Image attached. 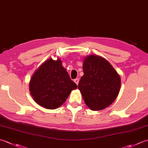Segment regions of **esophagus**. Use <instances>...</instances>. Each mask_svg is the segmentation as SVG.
Instances as JSON below:
<instances>
[{"instance_id":"1","label":"esophagus","mask_w":148,"mask_h":148,"mask_svg":"<svg viewBox=\"0 0 148 148\" xmlns=\"http://www.w3.org/2000/svg\"><path fill=\"white\" fill-rule=\"evenodd\" d=\"M74 83H76L77 85L78 84V83H79V79H78V78H76V79H75L74 80Z\"/></svg>"}]
</instances>
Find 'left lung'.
<instances>
[{
	"instance_id": "8db88e82",
	"label": "left lung",
	"mask_w": 148,
	"mask_h": 148,
	"mask_svg": "<svg viewBox=\"0 0 148 148\" xmlns=\"http://www.w3.org/2000/svg\"><path fill=\"white\" fill-rule=\"evenodd\" d=\"M84 75L78 88L86 105L92 111L108 108L118 97L121 78L111 64L104 58L90 55L84 57Z\"/></svg>"
}]
</instances>
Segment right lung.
I'll use <instances>...</instances> for the list:
<instances>
[{
	"mask_svg": "<svg viewBox=\"0 0 148 148\" xmlns=\"http://www.w3.org/2000/svg\"><path fill=\"white\" fill-rule=\"evenodd\" d=\"M77 88L60 58L47 60L34 72L29 82V90L37 104L48 109L61 106L72 90Z\"/></svg>",
	"mask_w": 148,
	"mask_h": 148,
	"instance_id": "1",
	"label": "right lung"
}]
</instances>
